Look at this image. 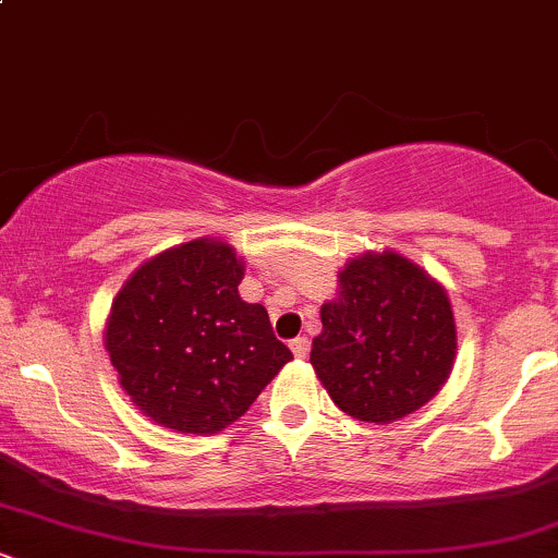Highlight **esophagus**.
<instances>
[{"label": "esophagus", "mask_w": 558, "mask_h": 558, "mask_svg": "<svg viewBox=\"0 0 558 558\" xmlns=\"http://www.w3.org/2000/svg\"><path fill=\"white\" fill-rule=\"evenodd\" d=\"M291 351H293V356H296V360H304V356L310 354V338H304V336L293 338Z\"/></svg>", "instance_id": "1"}]
</instances>
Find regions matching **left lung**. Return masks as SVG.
Segmentation results:
<instances>
[{
	"label": "left lung",
	"instance_id": "1",
	"mask_svg": "<svg viewBox=\"0 0 558 558\" xmlns=\"http://www.w3.org/2000/svg\"><path fill=\"white\" fill-rule=\"evenodd\" d=\"M319 317L310 362L349 417L377 425L407 417L451 373L457 325L446 291L401 254L351 259L341 293Z\"/></svg>",
	"mask_w": 558,
	"mask_h": 558
}]
</instances>
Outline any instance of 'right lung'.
<instances>
[{
	"label": "right lung",
	"instance_id": "obj_1",
	"mask_svg": "<svg viewBox=\"0 0 558 558\" xmlns=\"http://www.w3.org/2000/svg\"><path fill=\"white\" fill-rule=\"evenodd\" d=\"M243 265L222 241H191L144 262L107 323L120 386L146 417L217 433L293 360L262 304L239 296Z\"/></svg>",
	"mask_w": 558,
	"mask_h": 558
}]
</instances>
